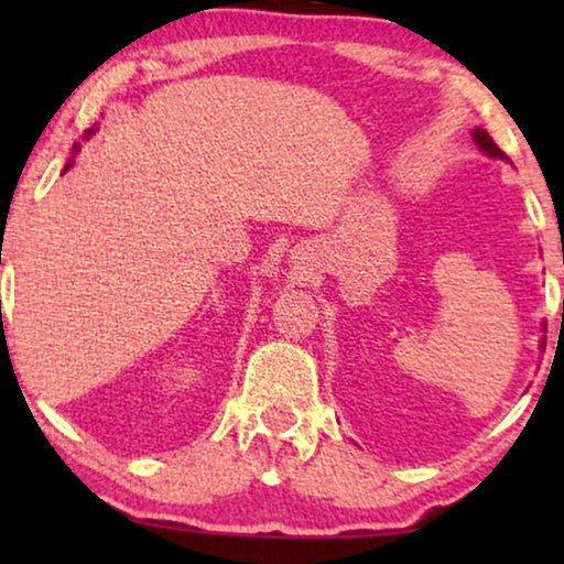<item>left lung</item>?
Masks as SVG:
<instances>
[{
	"label": "left lung",
	"mask_w": 564,
	"mask_h": 564,
	"mask_svg": "<svg viewBox=\"0 0 564 564\" xmlns=\"http://www.w3.org/2000/svg\"><path fill=\"white\" fill-rule=\"evenodd\" d=\"M475 143L477 145H480V149L485 151V153H488V156H496V159H506V153L503 151H500L498 149V145H496V141H492V138L488 135V133H485V130H475Z\"/></svg>",
	"instance_id": "8db88e82"
}]
</instances>
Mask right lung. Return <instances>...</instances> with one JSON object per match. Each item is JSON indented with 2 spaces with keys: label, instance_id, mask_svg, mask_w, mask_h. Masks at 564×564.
I'll list each match as a JSON object with an SVG mask.
<instances>
[{
  "label": "right lung",
  "instance_id": "add662e5",
  "mask_svg": "<svg viewBox=\"0 0 564 564\" xmlns=\"http://www.w3.org/2000/svg\"><path fill=\"white\" fill-rule=\"evenodd\" d=\"M89 133H91V130H87V135H89ZM68 166H72V164H68ZM68 166H66V169H68Z\"/></svg>",
  "mask_w": 564,
  "mask_h": 564
}]
</instances>
